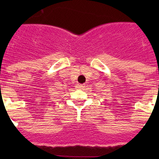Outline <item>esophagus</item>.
<instances>
[{"mask_svg": "<svg viewBox=\"0 0 159 159\" xmlns=\"http://www.w3.org/2000/svg\"><path fill=\"white\" fill-rule=\"evenodd\" d=\"M83 87H84V86H83V84H78V85H77V88H78V89H82Z\"/></svg>", "mask_w": 159, "mask_h": 159, "instance_id": "1", "label": "esophagus"}]
</instances>
